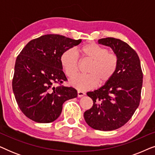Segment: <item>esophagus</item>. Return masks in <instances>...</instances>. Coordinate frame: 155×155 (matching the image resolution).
Masks as SVG:
<instances>
[{
    "mask_svg": "<svg viewBox=\"0 0 155 155\" xmlns=\"http://www.w3.org/2000/svg\"><path fill=\"white\" fill-rule=\"evenodd\" d=\"M84 95H85V93L84 92H82V91H80V90H78V96L79 97H83Z\"/></svg>",
    "mask_w": 155,
    "mask_h": 155,
    "instance_id": "1",
    "label": "esophagus"
}]
</instances>
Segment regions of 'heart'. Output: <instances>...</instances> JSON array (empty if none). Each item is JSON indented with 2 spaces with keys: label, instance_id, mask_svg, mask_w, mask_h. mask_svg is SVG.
<instances>
[{
  "label": "heart",
  "instance_id": "b5f03b06",
  "mask_svg": "<svg viewBox=\"0 0 155 155\" xmlns=\"http://www.w3.org/2000/svg\"><path fill=\"white\" fill-rule=\"evenodd\" d=\"M79 51L84 58L92 61L87 70V74L78 75L71 80L70 83L74 87L80 90L94 88L98 82H107L115 74L118 61L116 54L108 52L107 48L94 42L82 46ZM60 62L68 77H73L78 73L80 60L73 48L62 53Z\"/></svg>",
  "mask_w": 155,
  "mask_h": 155
}]
</instances>
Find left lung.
I'll list each match as a JSON object with an SVG mask.
<instances>
[{
  "mask_svg": "<svg viewBox=\"0 0 155 155\" xmlns=\"http://www.w3.org/2000/svg\"><path fill=\"white\" fill-rule=\"evenodd\" d=\"M109 46L118 57V67L104 85L87 93L93 101L84 118L91 128L114 130L124 126L138 107L143 86V71L137 53L128 44L112 37L98 40Z\"/></svg>",
  "mask_w": 155,
  "mask_h": 155,
  "instance_id": "8db88e82",
  "label": "left lung"
}]
</instances>
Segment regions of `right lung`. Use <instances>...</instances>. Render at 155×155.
<instances>
[{"label":"right lung","mask_w":155,"mask_h":155,"mask_svg":"<svg viewBox=\"0 0 155 155\" xmlns=\"http://www.w3.org/2000/svg\"><path fill=\"white\" fill-rule=\"evenodd\" d=\"M81 41L59 35H43L31 40L17 57L12 90L19 108L29 119L54 121L61 115L63 104L78 96L75 88L62 85L67 78L60 57Z\"/></svg>","instance_id":"obj_1"}]
</instances>
